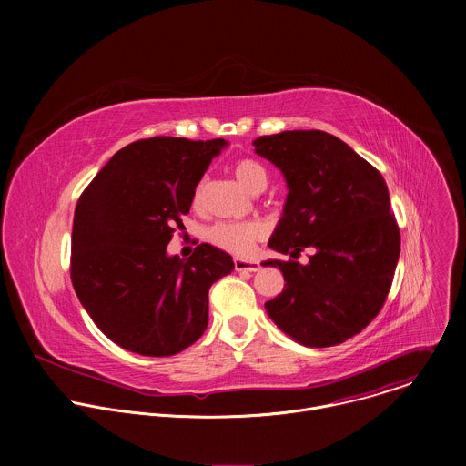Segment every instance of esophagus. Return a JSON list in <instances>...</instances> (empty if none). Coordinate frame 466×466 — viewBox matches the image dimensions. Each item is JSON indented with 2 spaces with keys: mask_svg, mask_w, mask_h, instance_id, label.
<instances>
[{
  "mask_svg": "<svg viewBox=\"0 0 466 466\" xmlns=\"http://www.w3.org/2000/svg\"><path fill=\"white\" fill-rule=\"evenodd\" d=\"M234 268H236V271L256 273V271H259V263L254 261V259H241V258H236V259H234Z\"/></svg>",
  "mask_w": 466,
  "mask_h": 466,
  "instance_id": "obj_1",
  "label": "esophagus"
}]
</instances>
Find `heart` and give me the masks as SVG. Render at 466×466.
I'll return each instance as SVG.
<instances>
[{
	"label": "heart",
	"mask_w": 466,
	"mask_h": 466,
	"mask_svg": "<svg viewBox=\"0 0 466 466\" xmlns=\"http://www.w3.org/2000/svg\"><path fill=\"white\" fill-rule=\"evenodd\" d=\"M232 173L236 180L248 191V193H261L269 184V173L258 160L254 158H241L234 164ZM207 195V180H201L191 197V205L195 208H201ZM263 227L256 221H219L208 228V239L236 256H248L254 250V243L261 239Z\"/></svg>",
	"instance_id": "b5f03b06"
}]
</instances>
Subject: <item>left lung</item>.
<instances>
[{"instance_id": "obj_1", "label": "left lung", "mask_w": 466, "mask_h": 466, "mask_svg": "<svg viewBox=\"0 0 466 466\" xmlns=\"http://www.w3.org/2000/svg\"><path fill=\"white\" fill-rule=\"evenodd\" d=\"M252 146L282 171L289 189L269 247L295 259L311 250L306 265L263 261L286 280L265 309L304 347L345 343L380 313L400 256L387 184L352 147L322 130H284Z\"/></svg>"}]
</instances>
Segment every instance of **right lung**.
I'll list each match as a JSON object with an SVG mask.
<instances>
[{
	"label": "right lung",
	"mask_w": 466,
	"mask_h": 466,
	"mask_svg": "<svg viewBox=\"0 0 466 466\" xmlns=\"http://www.w3.org/2000/svg\"><path fill=\"white\" fill-rule=\"evenodd\" d=\"M223 138L155 137L119 149L79 197L72 284L103 334L142 356H173L208 326V289L234 269L232 256L197 245L187 259L166 247Z\"/></svg>",
	"instance_id": "obj_1"
}]
</instances>
